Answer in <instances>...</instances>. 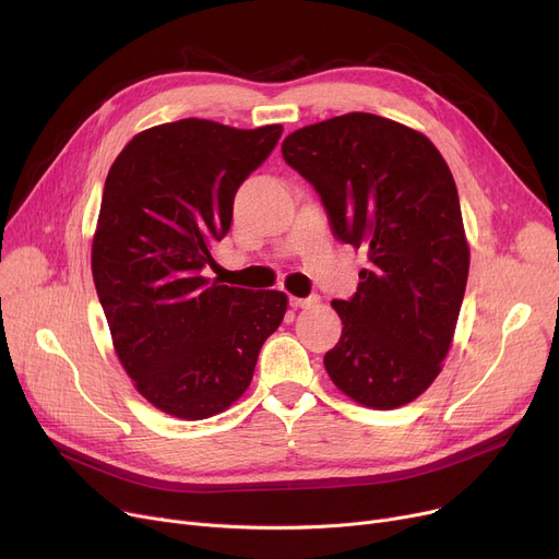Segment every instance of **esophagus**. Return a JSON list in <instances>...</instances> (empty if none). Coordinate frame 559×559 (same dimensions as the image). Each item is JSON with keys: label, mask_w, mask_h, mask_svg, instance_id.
Masks as SVG:
<instances>
[{"label": "esophagus", "mask_w": 559, "mask_h": 559, "mask_svg": "<svg viewBox=\"0 0 559 559\" xmlns=\"http://www.w3.org/2000/svg\"><path fill=\"white\" fill-rule=\"evenodd\" d=\"M289 304L295 306V308H312V306L319 304V297H317V295H310V297H306V299H301V297H289Z\"/></svg>", "instance_id": "1"}]
</instances>
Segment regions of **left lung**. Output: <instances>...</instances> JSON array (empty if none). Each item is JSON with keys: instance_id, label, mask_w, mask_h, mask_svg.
Masks as SVG:
<instances>
[{"instance_id": "1", "label": "left lung", "mask_w": 559, "mask_h": 559, "mask_svg": "<svg viewBox=\"0 0 559 559\" xmlns=\"http://www.w3.org/2000/svg\"><path fill=\"white\" fill-rule=\"evenodd\" d=\"M337 240L365 247L354 299L333 301L342 337L324 356L337 390L373 409L421 396L442 371L468 276L453 174L419 131L346 112L283 140Z\"/></svg>"}]
</instances>
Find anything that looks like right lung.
I'll list each match as a JSON object with an SVG mask.
<instances>
[{"label":"right lung","instance_id":"1","mask_svg":"<svg viewBox=\"0 0 559 559\" xmlns=\"http://www.w3.org/2000/svg\"><path fill=\"white\" fill-rule=\"evenodd\" d=\"M281 133L188 117L140 131L108 169L95 287L135 390L176 419H209L238 401L285 317V292L201 276L230 228L235 192Z\"/></svg>","mask_w":559,"mask_h":559}]
</instances>
